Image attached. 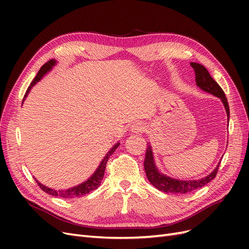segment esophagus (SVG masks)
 <instances>
[{
  "instance_id": "1",
  "label": "esophagus",
  "mask_w": 249,
  "mask_h": 249,
  "mask_svg": "<svg viewBox=\"0 0 249 249\" xmlns=\"http://www.w3.org/2000/svg\"><path fill=\"white\" fill-rule=\"evenodd\" d=\"M145 129H146L145 124H143V123H141V122L135 123V124H132V126H131V130H132L133 133H141V132H143V131H145Z\"/></svg>"
}]
</instances>
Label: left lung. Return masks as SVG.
Segmentation results:
<instances>
[{"instance_id":"obj_1","label":"left lung","mask_w":249,"mask_h":249,"mask_svg":"<svg viewBox=\"0 0 249 249\" xmlns=\"http://www.w3.org/2000/svg\"><path fill=\"white\" fill-rule=\"evenodd\" d=\"M190 65L193 67V70L195 71V81H196V85L200 89H202L203 91L209 92L217 97H219L224 105L225 111H227L228 119H230L229 103H228L227 97H225L222 88L217 84V82L212 77H211V74L209 73L208 70L205 66L199 63H194V62L190 63ZM219 164L220 162L218 163L216 168L211 172L208 177L202 178L200 179H195V180L176 179L163 175V173H161L159 170H158L154 161L152 146L147 145L145 159H144V169L150 184L154 185L157 189L166 193L183 194V193H189L196 190L198 188L203 187L208 183H210L211 180L214 179L217 175L218 168H219Z\"/></svg>"}]
</instances>
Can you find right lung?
Returning <instances> with one entry per match:
<instances>
[{
  "instance_id": "right-lung-1",
  "label": "right lung",
  "mask_w": 249,
  "mask_h": 249,
  "mask_svg": "<svg viewBox=\"0 0 249 249\" xmlns=\"http://www.w3.org/2000/svg\"><path fill=\"white\" fill-rule=\"evenodd\" d=\"M55 64H56V60L52 59V60H50V61H48L46 64H43L41 66V69L39 70L38 73L36 74V77L34 78V80L31 82V84H30V86L28 87L22 102L25 101V99L27 97L28 93L30 92V90H31V88L36 84L37 82L40 81L41 78L44 76V74H46L47 72H49L53 69V66H54ZM118 146H119V142H117L116 144L109 150V152L107 153V155L104 157V159L101 162L100 166L97 167V169L95 170V172L93 173V175L90 177L86 180V182L82 183V184H80L78 186H74L72 188H70V189H67V190H54V189H51V188H48V187H46L44 185L40 184L37 179H35L36 183H37V185L40 187V189H42L44 192L50 194V195H53V196L62 197V198H65V199H72V198L83 196V195L88 194L89 192H91V191L97 189V188L100 187L102 180H103V178H104V173H105V168H106V164H107V162L109 160L110 156L115 152L116 148Z\"/></svg>"
}]
</instances>
